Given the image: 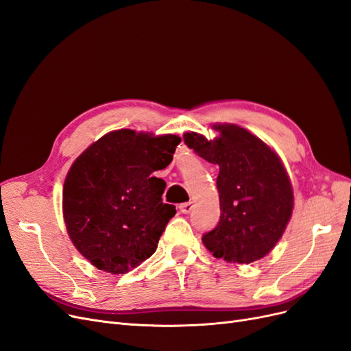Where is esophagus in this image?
Returning <instances> with one entry per match:
<instances>
[{
  "label": "esophagus",
  "mask_w": 351,
  "mask_h": 351,
  "mask_svg": "<svg viewBox=\"0 0 351 351\" xmlns=\"http://www.w3.org/2000/svg\"><path fill=\"white\" fill-rule=\"evenodd\" d=\"M192 208H193V204L192 202H185V204H180L179 205L180 213H184V214H189L192 211Z\"/></svg>",
  "instance_id": "1"
}]
</instances>
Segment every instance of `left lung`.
Returning a JSON list of instances; mask_svg holds the SVG:
<instances>
[{
	"instance_id": "left-lung-1",
	"label": "left lung",
	"mask_w": 351,
	"mask_h": 351,
	"mask_svg": "<svg viewBox=\"0 0 351 351\" xmlns=\"http://www.w3.org/2000/svg\"><path fill=\"white\" fill-rule=\"evenodd\" d=\"M219 136L206 140L186 133L184 140L198 156L219 166L217 189L219 221L202 236L215 257L252 263L280 240L293 210V191L279 156L249 130L215 125Z\"/></svg>"
}]
</instances>
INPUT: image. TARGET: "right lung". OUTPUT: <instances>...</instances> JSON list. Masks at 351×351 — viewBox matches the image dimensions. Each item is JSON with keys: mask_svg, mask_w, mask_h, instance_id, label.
<instances>
[{"mask_svg": "<svg viewBox=\"0 0 351 351\" xmlns=\"http://www.w3.org/2000/svg\"><path fill=\"white\" fill-rule=\"evenodd\" d=\"M180 137L121 128L93 143L71 166L63 185L68 234L86 261L112 275L150 257L175 214L162 202L166 182L152 176L173 159Z\"/></svg>", "mask_w": 351, "mask_h": 351, "instance_id": "1", "label": "right lung"}]
</instances>
